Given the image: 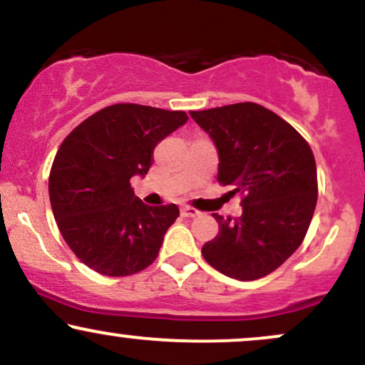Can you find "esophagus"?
Returning <instances> with one entry per match:
<instances>
[{
	"instance_id": "34e87169",
	"label": "esophagus",
	"mask_w": 365,
	"mask_h": 365,
	"mask_svg": "<svg viewBox=\"0 0 365 365\" xmlns=\"http://www.w3.org/2000/svg\"><path fill=\"white\" fill-rule=\"evenodd\" d=\"M200 212L197 211V209H194V207H190V206H183L182 207V216L183 217H195V216H199Z\"/></svg>"
}]
</instances>
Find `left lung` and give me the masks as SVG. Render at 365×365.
Masks as SVG:
<instances>
[{
	"instance_id": "obj_1",
	"label": "left lung",
	"mask_w": 365,
	"mask_h": 365,
	"mask_svg": "<svg viewBox=\"0 0 365 365\" xmlns=\"http://www.w3.org/2000/svg\"><path fill=\"white\" fill-rule=\"evenodd\" d=\"M190 116L217 149V182L242 195V216L212 215L217 235L202 255L230 278L273 273L302 244L317 202V171L304 137L273 111L237 103Z\"/></svg>"
}]
</instances>
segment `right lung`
<instances>
[{
  "instance_id": "add662e5",
  "label": "right lung",
  "mask_w": 365,
  "mask_h": 365,
  "mask_svg": "<svg viewBox=\"0 0 365 365\" xmlns=\"http://www.w3.org/2000/svg\"><path fill=\"white\" fill-rule=\"evenodd\" d=\"M183 111L113 104L83 120L63 140L49 175L54 220L73 254L106 276H128L158 257L175 204L148 206L133 194L154 148L185 125Z\"/></svg>"
}]
</instances>
